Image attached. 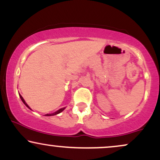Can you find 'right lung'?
I'll return each instance as SVG.
<instances>
[{
    "label": "right lung",
    "mask_w": 160,
    "mask_h": 160,
    "mask_svg": "<svg viewBox=\"0 0 160 160\" xmlns=\"http://www.w3.org/2000/svg\"><path fill=\"white\" fill-rule=\"evenodd\" d=\"M19 97H20V98H21V100L22 101V102L24 104H25V105H26V107H28L29 108V109H31L30 108L28 107V104L25 103V100H24L23 99V98H22V96L21 95H19ZM64 109H65V108H61V109H59L58 110V111H57L56 112H55V113H49V114H45V116H53V115H56V114H58V113H61L62 111H64Z\"/></svg>",
    "instance_id": "1"
}]
</instances>
